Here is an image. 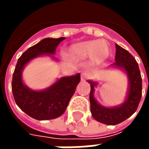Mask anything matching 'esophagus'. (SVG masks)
<instances>
[{
	"mask_svg": "<svg viewBox=\"0 0 149 149\" xmlns=\"http://www.w3.org/2000/svg\"><path fill=\"white\" fill-rule=\"evenodd\" d=\"M89 77H90V75H89V73L87 72L83 71L81 72V80L84 81V80H86V79H88Z\"/></svg>",
	"mask_w": 149,
	"mask_h": 149,
	"instance_id": "34e87169",
	"label": "esophagus"
}]
</instances>
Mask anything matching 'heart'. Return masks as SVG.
<instances>
[{
    "mask_svg": "<svg viewBox=\"0 0 149 149\" xmlns=\"http://www.w3.org/2000/svg\"><path fill=\"white\" fill-rule=\"evenodd\" d=\"M72 52L76 56L86 58L95 56L97 59L104 58L109 52L106 44L98 40H89L79 43L72 47Z\"/></svg>",
    "mask_w": 149,
    "mask_h": 149,
    "instance_id": "1",
    "label": "heart"
}]
</instances>
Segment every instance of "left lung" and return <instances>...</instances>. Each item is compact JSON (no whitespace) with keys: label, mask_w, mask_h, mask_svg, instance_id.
Wrapping results in <instances>:
<instances>
[{"label":"left lung","mask_w":149,"mask_h":149,"mask_svg":"<svg viewBox=\"0 0 149 149\" xmlns=\"http://www.w3.org/2000/svg\"><path fill=\"white\" fill-rule=\"evenodd\" d=\"M115 63L112 65L125 69L129 81V90L128 97L124 104L115 108H105L101 106L93 97L94 87L96 82L89 81L91 91L89 95L92 116L97 121L105 125H116L125 121L130 117L136 109L142 96V79L136 61L131 53L116 44Z\"/></svg>","instance_id":"obj_1"}]
</instances>
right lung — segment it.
<instances>
[{"label": "right lung", "instance_id": "add662e5", "mask_svg": "<svg viewBox=\"0 0 149 149\" xmlns=\"http://www.w3.org/2000/svg\"><path fill=\"white\" fill-rule=\"evenodd\" d=\"M65 39L45 38L28 49L18 59L13 75L12 92L16 104L27 115L38 120L57 118L65 112L81 81V75L62 77L45 90L33 91L23 83L22 70L28 62L37 56L54 54L57 45Z\"/></svg>", "mask_w": 149, "mask_h": 149}]
</instances>
